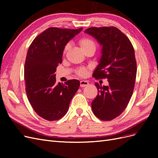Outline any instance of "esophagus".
I'll return each mask as SVG.
<instances>
[{"label": "esophagus", "mask_w": 158, "mask_h": 158, "mask_svg": "<svg viewBox=\"0 0 158 158\" xmlns=\"http://www.w3.org/2000/svg\"><path fill=\"white\" fill-rule=\"evenodd\" d=\"M89 85V82L87 80H81L80 81V86L81 87H85Z\"/></svg>", "instance_id": "esophagus-1"}]
</instances>
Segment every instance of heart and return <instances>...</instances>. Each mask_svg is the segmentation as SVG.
Wrapping results in <instances>:
<instances>
[{
	"instance_id": "obj_1",
	"label": "heart",
	"mask_w": 158,
	"mask_h": 158,
	"mask_svg": "<svg viewBox=\"0 0 158 158\" xmlns=\"http://www.w3.org/2000/svg\"><path fill=\"white\" fill-rule=\"evenodd\" d=\"M80 45L82 50L87 49L91 46L95 47V43L92 40L89 39V38H82V39H81L80 40ZM69 47V44H67L64 47V52H66V51L68 50ZM86 73H87V70L85 68H80L77 70V73L80 76H85L86 74Z\"/></svg>"
}]
</instances>
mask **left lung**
<instances>
[{"instance_id": "obj_1", "label": "left lung", "mask_w": 158, "mask_h": 158, "mask_svg": "<svg viewBox=\"0 0 158 158\" xmlns=\"http://www.w3.org/2000/svg\"><path fill=\"white\" fill-rule=\"evenodd\" d=\"M102 46L95 78H107L108 85L95 82L98 94L92 102L94 114L111 121L123 112L133 93L136 76L135 50L128 38L115 27H89L84 31Z\"/></svg>"}]
</instances>
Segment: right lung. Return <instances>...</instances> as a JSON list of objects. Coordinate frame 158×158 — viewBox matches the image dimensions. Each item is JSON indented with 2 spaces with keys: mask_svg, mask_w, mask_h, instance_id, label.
Listing matches in <instances>:
<instances>
[{
  "mask_svg": "<svg viewBox=\"0 0 158 158\" xmlns=\"http://www.w3.org/2000/svg\"><path fill=\"white\" fill-rule=\"evenodd\" d=\"M49 27L36 37L26 56L24 78L27 99L38 115L56 121L67 113L80 81L56 83V69L62 63L64 47L82 30Z\"/></svg>",
  "mask_w": 158,
  "mask_h": 158,
  "instance_id": "right-lung-1",
  "label": "right lung"
}]
</instances>
